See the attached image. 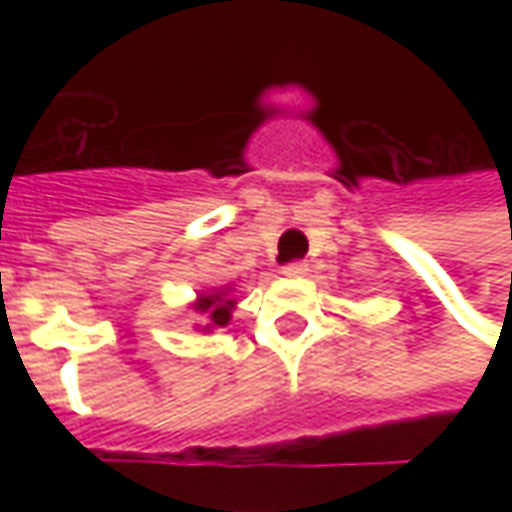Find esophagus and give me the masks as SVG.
Returning <instances> with one entry per match:
<instances>
[{"label": "esophagus", "mask_w": 512, "mask_h": 512, "mask_svg": "<svg viewBox=\"0 0 512 512\" xmlns=\"http://www.w3.org/2000/svg\"><path fill=\"white\" fill-rule=\"evenodd\" d=\"M310 268H307V263H301V260H296V263H288V266L282 268V274L285 277H304Z\"/></svg>", "instance_id": "1"}]
</instances>
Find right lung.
<instances>
[{
  "mask_svg": "<svg viewBox=\"0 0 512 512\" xmlns=\"http://www.w3.org/2000/svg\"><path fill=\"white\" fill-rule=\"evenodd\" d=\"M230 288L211 290V293H200L194 301V310L200 312L202 318H208L205 329H216V326H227L230 323V312H233L235 301L227 296Z\"/></svg>",
  "mask_w": 512,
  "mask_h": 512,
  "instance_id": "1",
  "label": "right lung"
}]
</instances>
